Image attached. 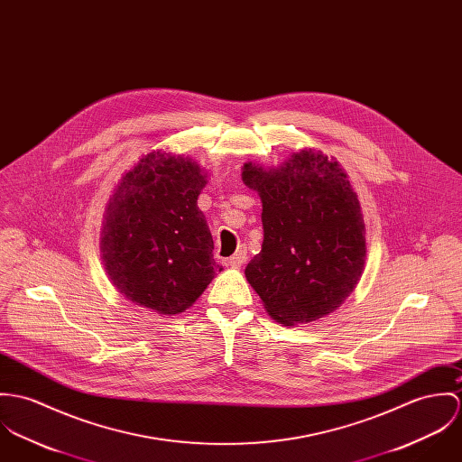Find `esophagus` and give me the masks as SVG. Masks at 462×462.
Wrapping results in <instances>:
<instances>
[{"instance_id":"34e87169","label":"esophagus","mask_w":462,"mask_h":462,"mask_svg":"<svg viewBox=\"0 0 462 462\" xmlns=\"http://www.w3.org/2000/svg\"><path fill=\"white\" fill-rule=\"evenodd\" d=\"M245 262H246V252H245V250L237 252L236 255H232L228 260H226V263H228L230 267H236V269H237V267H241Z\"/></svg>"}]
</instances>
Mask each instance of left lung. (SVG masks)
Returning <instances> with one entry per match:
<instances>
[{
  "label": "left lung",
  "instance_id": "left-lung-1",
  "mask_svg": "<svg viewBox=\"0 0 462 462\" xmlns=\"http://www.w3.org/2000/svg\"><path fill=\"white\" fill-rule=\"evenodd\" d=\"M243 182L262 199L263 243L246 278L269 315L307 324L340 307L365 265V225L340 164L303 151L276 170L246 162Z\"/></svg>",
  "mask_w": 462,
  "mask_h": 462
}]
</instances>
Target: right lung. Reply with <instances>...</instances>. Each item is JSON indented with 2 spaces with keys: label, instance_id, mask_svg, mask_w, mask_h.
Listing matches in <instances>:
<instances>
[{
  "label": "right lung",
  "instance_id": "add662e5",
  "mask_svg": "<svg viewBox=\"0 0 462 462\" xmlns=\"http://www.w3.org/2000/svg\"><path fill=\"white\" fill-rule=\"evenodd\" d=\"M200 166L151 152L122 177L104 216V265L122 296L162 315L191 307L221 271L197 200Z\"/></svg>",
  "mask_w": 462,
  "mask_h": 462
}]
</instances>
